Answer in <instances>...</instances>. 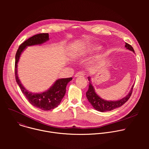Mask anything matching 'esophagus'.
<instances>
[{
  "instance_id": "obj_1",
  "label": "esophagus",
  "mask_w": 149,
  "mask_h": 149,
  "mask_svg": "<svg viewBox=\"0 0 149 149\" xmlns=\"http://www.w3.org/2000/svg\"><path fill=\"white\" fill-rule=\"evenodd\" d=\"M85 74L83 72H81V71H79V72H78L75 75V77H83L84 76Z\"/></svg>"
}]
</instances>
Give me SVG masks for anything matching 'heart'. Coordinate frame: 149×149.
<instances>
[{
  "mask_svg": "<svg viewBox=\"0 0 149 149\" xmlns=\"http://www.w3.org/2000/svg\"><path fill=\"white\" fill-rule=\"evenodd\" d=\"M100 49V47L98 46H94L91 47V50L93 51H97V50H99Z\"/></svg>",
  "mask_w": 149,
  "mask_h": 149,
  "instance_id": "1",
  "label": "heart"
}]
</instances>
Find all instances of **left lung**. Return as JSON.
<instances>
[{
  "label": "left lung",
  "mask_w": 149,
  "mask_h": 149,
  "mask_svg": "<svg viewBox=\"0 0 149 149\" xmlns=\"http://www.w3.org/2000/svg\"><path fill=\"white\" fill-rule=\"evenodd\" d=\"M125 47L127 49H128L130 51H132L134 52V49L129 44L125 43ZM88 78L90 82H89L88 90L86 93V96L88 101L92 105L93 107L98 111L105 112V111H111L115 109L121 107V106H122L124 104H125L127 101H128V100L130 98L132 94L134 85L132 86L129 93L125 97L121 98V100H119L117 101H107V100L102 99L95 92L94 88L92 86L91 82V80H90L91 78L88 77Z\"/></svg>",
  "instance_id": "obj_1"
}]
</instances>
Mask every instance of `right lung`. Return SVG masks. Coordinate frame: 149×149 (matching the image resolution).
<instances>
[{
    "instance_id": "add662e5",
    "label": "right lung",
    "mask_w": 149,
    "mask_h": 149,
    "mask_svg": "<svg viewBox=\"0 0 149 149\" xmlns=\"http://www.w3.org/2000/svg\"><path fill=\"white\" fill-rule=\"evenodd\" d=\"M48 40L49 34L48 33L35 35L20 44L15 55V74L17 84L29 102L34 107L44 111L52 110L58 107L65 95L68 83L71 81L72 78L70 77L68 78L58 79L47 91L42 93H32L28 91L21 84L17 76V62L20 55L27 47L40 45Z\"/></svg>"
}]
</instances>
